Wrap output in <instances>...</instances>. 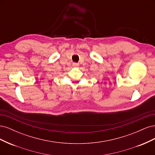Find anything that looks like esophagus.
Wrapping results in <instances>:
<instances>
[{
	"instance_id": "1",
	"label": "esophagus",
	"mask_w": 155,
	"mask_h": 155,
	"mask_svg": "<svg viewBox=\"0 0 155 155\" xmlns=\"http://www.w3.org/2000/svg\"><path fill=\"white\" fill-rule=\"evenodd\" d=\"M72 66H73V67H79V64L76 63H74L72 64Z\"/></svg>"
}]
</instances>
